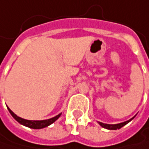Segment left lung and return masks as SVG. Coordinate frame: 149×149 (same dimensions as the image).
Masks as SVG:
<instances>
[{"instance_id":"8db88e82","label":"left lung","mask_w":149,"mask_h":149,"mask_svg":"<svg viewBox=\"0 0 149 149\" xmlns=\"http://www.w3.org/2000/svg\"><path fill=\"white\" fill-rule=\"evenodd\" d=\"M134 117H132L131 119H130V120L126 121V122H123V123H117V124H107V123H100V122H97V123H99V125H100V126H102V127L104 128V129L111 130H119V129L123 128V126H125L127 123H129L130 121H132V120L134 118Z\"/></svg>"}]
</instances>
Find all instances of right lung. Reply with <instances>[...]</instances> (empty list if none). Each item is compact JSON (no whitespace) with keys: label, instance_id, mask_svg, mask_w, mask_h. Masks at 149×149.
<instances>
[{"label":"right lung","instance_id":"add662e5","mask_svg":"<svg viewBox=\"0 0 149 149\" xmlns=\"http://www.w3.org/2000/svg\"><path fill=\"white\" fill-rule=\"evenodd\" d=\"M8 111H9V113L12 115V116L15 118V120L19 123H20V124H22V125H24V126H26V127H28V128H30V129H34V130H40V129H43V128H45V127H47V126H49V125H51L52 123H53L56 120H58V118H59V116H61V114L62 113H60V114H58V115H57L56 116H54V117H52V118H50V119H46V120H26V119H24V118H21V117H19V116H18L17 115H15V113L8 107Z\"/></svg>","mask_w":149,"mask_h":149}]
</instances>
